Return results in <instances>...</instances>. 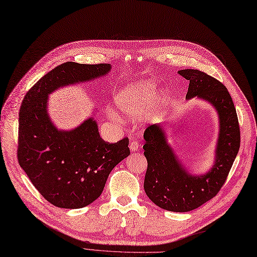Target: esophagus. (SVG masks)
Masks as SVG:
<instances>
[{"label": "esophagus", "instance_id": "1", "mask_svg": "<svg viewBox=\"0 0 257 257\" xmlns=\"http://www.w3.org/2000/svg\"><path fill=\"white\" fill-rule=\"evenodd\" d=\"M129 148H130V151H131V153H135V151H138V150H139V148H140V144L138 143L137 141H134V140H132V141L130 142Z\"/></svg>", "mask_w": 257, "mask_h": 257}]
</instances>
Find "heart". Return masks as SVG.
Listing matches in <instances>:
<instances>
[{"mask_svg": "<svg viewBox=\"0 0 257 257\" xmlns=\"http://www.w3.org/2000/svg\"><path fill=\"white\" fill-rule=\"evenodd\" d=\"M158 85L154 80H141L128 83L116 93L114 103L121 113L130 118H138L143 115L154 101ZM166 92H161L157 98L158 107L163 106L166 100Z\"/></svg>", "mask_w": 257, "mask_h": 257, "instance_id": "heart-1", "label": "heart"}]
</instances>
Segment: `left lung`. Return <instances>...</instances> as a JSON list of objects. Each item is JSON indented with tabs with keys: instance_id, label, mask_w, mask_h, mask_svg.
<instances>
[{
	"instance_id": "obj_1",
	"label": "left lung",
	"mask_w": 257,
	"mask_h": 257,
	"mask_svg": "<svg viewBox=\"0 0 257 257\" xmlns=\"http://www.w3.org/2000/svg\"><path fill=\"white\" fill-rule=\"evenodd\" d=\"M178 73L189 80L186 99L205 100L218 114L219 131L214 164L205 174H192L168 143L162 123L150 125L144 132L143 149L148 163L144 189L159 207L185 213L201 206L220 191L238 154L240 131L231 95L220 81L198 70Z\"/></svg>"
}]
</instances>
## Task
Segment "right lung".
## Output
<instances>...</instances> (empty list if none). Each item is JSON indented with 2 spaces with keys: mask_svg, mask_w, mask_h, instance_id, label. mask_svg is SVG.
<instances>
[{
  "mask_svg": "<svg viewBox=\"0 0 257 257\" xmlns=\"http://www.w3.org/2000/svg\"><path fill=\"white\" fill-rule=\"evenodd\" d=\"M108 63L65 62L44 75L28 91L19 115V164L47 201L61 208H81L101 195L120 161L130 155L127 138L109 144L93 116L71 130L58 129L47 112V98L62 87L97 79Z\"/></svg>",
  "mask_w": 257,
  "mask_h": 257,
  "instance_id": "right-lung-1",
  "label": "right lung"
}]
</instances>
